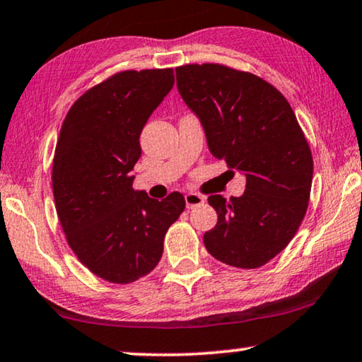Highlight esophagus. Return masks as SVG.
I'll return each mask as SVG.
<instances>
[{
	"instance_id": "esophagus-1",
	"label": "esophagus",
	"mask_w": 362,
	"mask_h": 362,
	"mask_svg": "<svg viewBox=\"0 0 362 362\" xmlns=\"http://www.w3.org/2000/svg\"><path fill=\"white\" fill-rule=\"evenodd\" d=\"M204 199H206V198L202 197V195H198V193H187V195H185V204H187L188 209H192V208H195V206H199V204H203Z\"/></svg>"
}]
</instances>
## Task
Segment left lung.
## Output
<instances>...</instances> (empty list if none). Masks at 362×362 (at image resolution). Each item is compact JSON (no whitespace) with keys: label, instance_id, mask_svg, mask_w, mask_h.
I'll list each match as a JSON object with an SVG mask.
<instances>
[{"label":"left lung","instance_id":"8db88e82","mask_svg":"<svg viewBox=\"0 0 362 362\" xmlns=\"http://www.w3.org/2000/svg\"><path fill=\"white\" fill-rule=\"evenodd\" d=\"M175 73L211 154L247 179L239 198H208L218 223L204 233V247L226 265H265L298 233L309 204L314 160L304 132L286 97L255 74L218 63Z\"/></svg>","mask_w":362,"mask_h":362}]
</instances>
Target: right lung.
Here are the masks:
<instances>
[{
	"instance_id": "add662e5",
	"label": "right lung",
	"mask_w": 362,
	"mask_h": 362,
	"mask_svg": "<svg viewBox=\"0 0 362 362\" xmlns=\"http://www.w3.org/2000/svg\"><path fill=\"white\" fill-rule=\"evenodd\" d=\"M172 86V68L115 73L74 102L60 129L52 170L58 219L79 262L109 283L153 272L185 209L179 192L159 202L133 190L139 134Z\"/></svg>"
}]
</instances>
